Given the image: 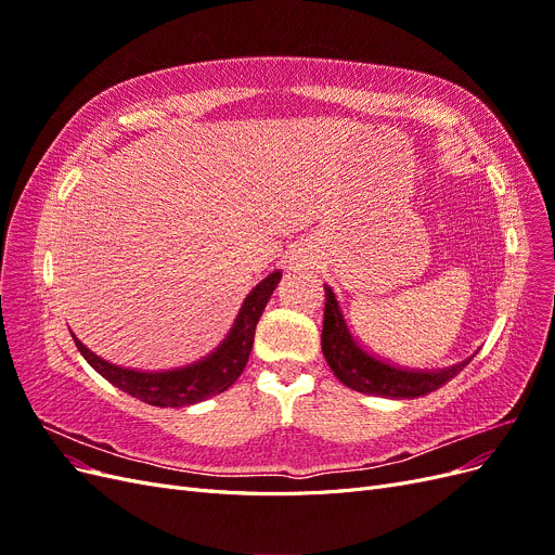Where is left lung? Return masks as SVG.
Listing matches in <instances>:
<instances>
[{
    "instance_id": "left-lung-1",
    "label": "left lung",
    "mask_w": 555,
    "mask_h": 555,
    "mask_svg": "<svg viewBox=\"0 0 555 555\" xmlns=\"http://www.w3.org/2000/svg\"><path fill=\"white\" fill-rule=\"evenodd\" d=\"M326 304H324V328H322V351L326 363L345 386L367 396H384V398H418L435 389H440L451 377H456L463 367L473 361V357L451 365L447 371L438 373H414L382 363L351 340V335L345 326L340 314L338 300L333 292L324 287Z\"/></svg>"
}]
</instances>
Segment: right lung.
Returning <instances> with one entry per match:
<instances>
[{
    "label": "right lung",
    "instance_id": "add662e5",
    "mask_svg": "<svg viewBox=\"0 0 555 555\" xmlns=\"http://www.w3.org/2000/svg\"><path fill=\"white\" fill-rule=\"evenodd\" d=\"M280 282V271L268 275L263 282H259L251 294L245 298L241 308V314L233 324L227 340L217 347L212 354L194 365L180 367V371L169 373H139L129 371V367L113 365L82 345L76 335L74 343L86 361L94 367V371L106 377L117 389L125 393L139 398L147 405L155 408H182L194 405V402L206 400L210 396H217L227 391L229 386L241 377L245 371V363L249 359L251 345H255V331L259 317L271 298L273 289Z\"/></svg>",
    "mask_w": 555,
    "mask_h": 555
}]
</instances>
